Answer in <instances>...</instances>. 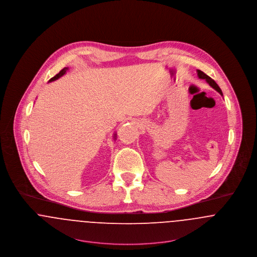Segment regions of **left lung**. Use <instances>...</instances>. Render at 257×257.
<instances>
[{
	"label": "left lung",
	"mask_w": 257,
	"mask_h": 257,
	"mask_svg": "<svg viewBox=\"0 0 257 257\" xmlns=\"http://www.w3.org/2000/svg\"><path fill=\"white\" fill-rule=\"evenodd\" d=\"M197 74H198L199 78H201V79H206V81L211 85V87H212L213 89H215L217 92H219V93H220V95H222L221 89L219 88V86L216 84V82H215L212 78H211L209 76H207L205 73H203V72H202V71H200V70H197Z\"/></svg>",
	"instance_id": "8db88e82"
}]
</instances>
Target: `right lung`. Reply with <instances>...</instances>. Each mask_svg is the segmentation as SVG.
Masks as SVG:
<instances>
[{
    "mask_svg": "<svg viewBox=\"0 0 257 257\" xmlns=\"http://www.w3.org/2000/svg\"><path fill=\"white\" fill-rule=\"evenodd\" d=\"M67 71H68V68H64V69H62L60 72H59V73H58L56 76H53L52 78H50V79H49V82H51V81H54V80L58 79V78L61 77V76H64V75L66 74V72H67ZM113 137H114V140H116V134H114V136Z\"/></svg>",
    "mask_w": 257,
    "mask_h": 257,
    "instance_id": "right-lung-1",
    "label": "right lung"
}]
</instances>
